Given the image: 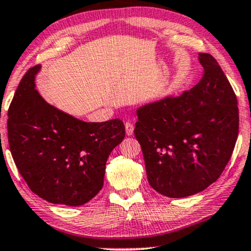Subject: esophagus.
<instances>
[{
  "label": "esophagus",
  "instance_id": "34e87169",
  "mask_svg": "<svg viewBox=\"0 0 251 251\" xmlns=\"http://www.w3.org/2000/svg\"><path fill=\"white\" fill-rule=\"evenodd\" d=\"M125 131H126V134L131 136L133 134V132H134V125H133L131 122H127L125 124Z\"/></svg>",
  "mask_w": 251,
  "mask_h": 251
}]
</instances>
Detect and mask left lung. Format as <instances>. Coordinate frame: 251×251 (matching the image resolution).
I'll return each mask as SVG.
<instances>
[{
  "label": "left lung",
  "mask_w": 251,
  "mask_h": 251,
  "mask_svg": "<svg viewBox=\"0 0 251 251\" xmlns=\"http://www.w3.org/2000/svg\"><path fill=\"white\" fill-rule=\"evenodd\" d=\"M203 75L179 96L136 109L134 135L141 145L147 178L171 199L198 194L219 178L239 133L236 96L209 53H199Z\"/></svg>",
  "instance_id": "8db88e82"
}]
</instances>
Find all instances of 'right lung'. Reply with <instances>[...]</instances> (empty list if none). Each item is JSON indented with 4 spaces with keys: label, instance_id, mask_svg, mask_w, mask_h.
Here are the masks:
<instances>
[{
    "label": "right lung",
    "instance_id": "add662e5",
    "mask_svg": "<svg viewBox=\"0 0 251 251\" xmlns=\"http://www.w3.org/2000/svg\"><path fill=\"white\" fill-rule=\"evenodd\" d=\"M40 70L25 73L10 104V151L33 193L53 204L82 205L102 189L106 160L125 126L118 118L87 123L49 104L35 89Z\"/></svg>",
    "mask_w": 251,
    "mask_h": 251
}]
</instances>
